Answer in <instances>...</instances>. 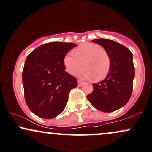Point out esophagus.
Instances as JSON below:
<instances>
[{"label": "esophagus", "instance_id": "1", "mask_svg": "<svg viewBox=\"0 0 152 152\" xmlns=\"http://www.w3.org/2000/svg\"><path fill=\"white\" fill-rule=\"evenodd\" d=\"M83 85V82L80 81V80H78V86H79V87H80Z\"/></svg>", "mask_w": 152, "mask_h": 152}]
</instances>
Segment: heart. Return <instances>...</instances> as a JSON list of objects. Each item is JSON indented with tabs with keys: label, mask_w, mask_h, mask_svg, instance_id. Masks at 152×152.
Segmentation results:
<instances>
[{
	"label": "heart",
	"mask_w": 152,
	"mask_h": 152,
	"mask_svg": "<svg viewBox=\"0 0 152 152\" xmlns=\"http://www.w3.org/2000/svg\"><path fill=\"white\" fill-rule=\"evenodd\" d=\"M74 55L67 54L64 57L65 69L71 75L77 74L83 66V69L80 73L82 78H93L95 81H99L106 77L110 70V56L98 44H82L74 50Z\"/></svg>",
	"instance_id": "obj_1"
}]
</instances>
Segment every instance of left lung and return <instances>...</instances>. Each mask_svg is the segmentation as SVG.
<instances>
[{"instance_id": "8db88e82", "label": "left lung", "mask_w": 152, "mask_h": 152, "mask_svg": "<svg viewBox=\"0 0 152 152\" xmlns=\"http://www.w3.org/2000/svg\"><path fill=\"white\" fill-rule=\"evenodd\" d=\"M92 42L102 46L111 58L106 78L93 84V93L87 95L91 104L99 111L111 112L128 103L132 95L135 67L129 49L111 40L99 38Z\"/></svg>"}]
</instances>
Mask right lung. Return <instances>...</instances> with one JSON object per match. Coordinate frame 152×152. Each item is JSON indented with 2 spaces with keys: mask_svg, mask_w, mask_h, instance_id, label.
Wrapping results in <instances>:
<instances>
[{
  "mask_svg": "<svg viewBox=\"0 0 152 152\" xmlns=\"http://www.w3.org/2000/svg\"><path fill=\"white\" fill-rule=\"evenodd\" d=\"M77 45L72 43L43 44L26 57L22 83L26 104L38 117L53 118L64 111L76 78L65 71L64 57Z\"/></svg>",
  "mask_w": 152,
  "mask_h": 152,
  "instance_id": "right-lung-1",
  "label": "right lung"
}]
</instances>
